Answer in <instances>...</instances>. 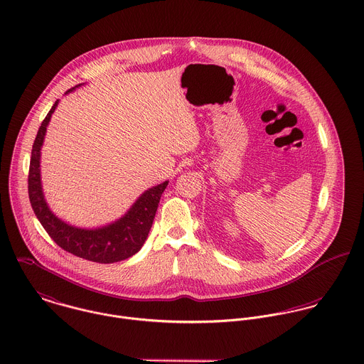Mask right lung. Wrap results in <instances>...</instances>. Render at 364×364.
Masks as SVG:
<instances>
[{"mask_svg": "<svg viewBox=\"0 0 364 364\" xmlns=\"http://www.w3.org/2000/svg\"><path fill=\"white\" fill-rule=\"evenodd\" d=\"M80 85L81 84L70 88L68 92ZM58 104L59 100L53 104L52 109L43 119L32 146L28 176V193L32 210L48 235L62 249L74 256L95 263H115L125 260L138 253L144 246L156 215L160 197L168 181L146 190L124 217L105 226L84 229L58 218L50 211L45 200L41 181V149L45 141L46 128Z\"/></svg>", "mask_w": 364, "mask_h": 364, "instance_id": "add662e5", "label": "right lung"}]
</instances>
